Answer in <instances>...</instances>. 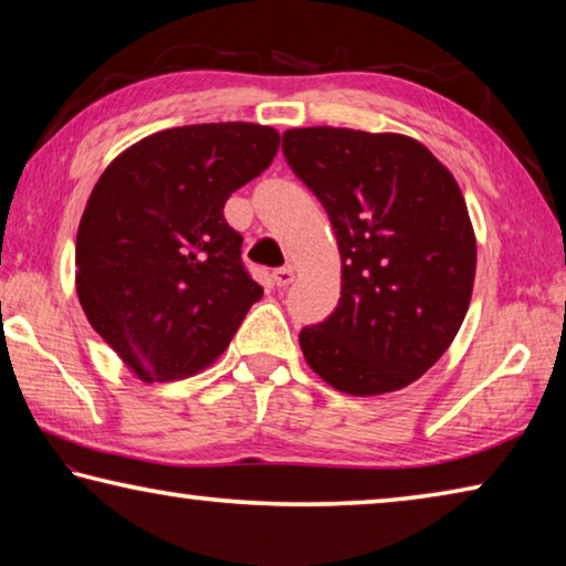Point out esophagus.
Instances as JSON below:
<instances>
[{
    "label": "esophagus",
    "mask_w": 566,
    "mask_h": 566,
    "mask_svg": "<svg viewBox=\"0 0 566 566\" xmlns=\"http://www.w3.org/2000/svg\"><path fill=\"white\" fill-rule=\"evenodd\" d=\"M292 282H294V266H282V270L274 272L276 286H290Z\"/></svg>",
    "instance_id": "1"
}]
</instances>
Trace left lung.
<instances>
[{
    "mask_svg": "<svg viewBox=\"0 0 566 566\" xmlns=\"http://www.w3.org/2000/svg\"><path fill=\"white\" fill-rule=\"evenodd\" d=\"M282 151L337 237L342 296L300 332L314 375L352 397L417 381L454 342L472 302L476 239L442 161L395 132L304 127Z\"/></svg>",
    "mask_w": 566,
    "mask_h": 566,
    "instance_id": "obj_1",
    "label": "left lung"
}]
</instances>
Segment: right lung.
<instances>
[{
  "instance_id": "right-lung-1",
  "label": "right lung",
  "mask_w": 566,
  "mask_h": 566,
  "mask_svg": "<svg viewBox=\"0 0 566 566\" xmlns=\"http://www.w3.org/2000/svg\"><path fill=\"white\" fill-rule=\"evenodd\" d=\"M276 149L280 132L262 124H189L139 139L94 185L76 229V294L142 381L205 369L262 300L224 205Z\"/></svg>"
}]
</instances>
